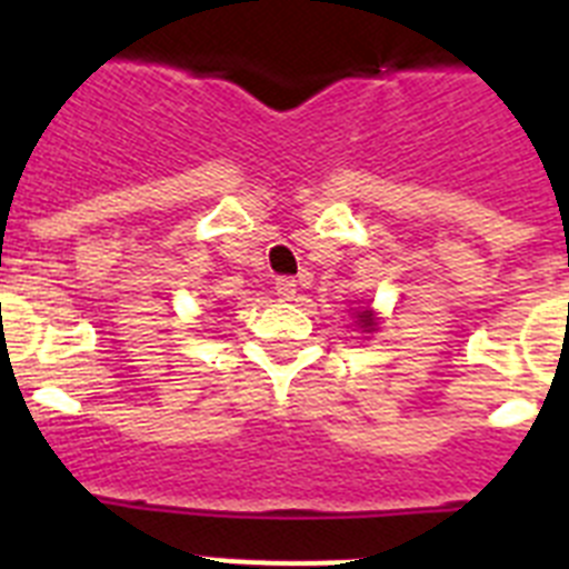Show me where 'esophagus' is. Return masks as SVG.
Instances as JSON below:
<instances>
[{"label":"esophagus","instance_id":"34e87169","mask_svg":"<svg viewBox=\"0 0 569 569\" xmlns=\"http://www.w3.org/2000/svg\"><path fill=\"white\" fill-rule=\"evenodd\" d=\"M276 296H279V299H284V301H290L296 296V279L293 276H279V279H276Z\"/></svg>","mask_w":569,"mask_h":569}]
</instances>
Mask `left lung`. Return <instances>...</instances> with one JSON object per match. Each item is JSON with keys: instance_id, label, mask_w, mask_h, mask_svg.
<instances>
[{"instance_id": "1", "label": "left lung", "mask_w": 569, "mask_h": 569, "mask_svg": "<svg viewBox=\"0 0 569 569\" xmlns=\"http://www.w3.org/2000/svg\"><path fill=\"white\" fill-rule=\"evenodd\" d=\"M359 325H361V328H370V330H373V328H376V321H373V316L367 313V310H365V313H361V316H359Z\"/></svg>"}]
</instances>
